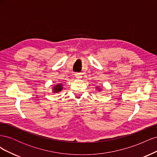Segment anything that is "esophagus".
<instances>
[{
  "instance_id": "1",
  "label": "esophagus",
  "mask_w": 157,
  "mask_h": 157,
  "mask_svg": "<svg viewBox=\"0 0 157 157\" xmlns=\"http://www.w3.org/2000/svg\"><path fill=\"white\" fill-rule=\"evenodd\" d=\"M75 75L76 78H82V75H81V74H80V73H77L75 74Z\"/></svg>"
}]
</instances>
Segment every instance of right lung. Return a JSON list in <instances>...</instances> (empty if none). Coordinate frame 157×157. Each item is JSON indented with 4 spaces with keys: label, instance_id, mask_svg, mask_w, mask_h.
Instances as JSON below:
<instances>
[{
    "label": "right lung",
    "instance_id": "1",
    "mask_svg": "<svg viewBox=\"0 0 157 157\" xmlns=\"http://www.w3.org/2000/svg\"><path fill=\"white\" fill-rule=\"evenodd\" d=\"M62 89H63L62 84H57L56 86H54V87L53 88V91H54V92H55V93L59 92L61 91V90H62Z\"/></svg>",
    "mask_w": 157,
    "mask_h": 157
}]
</instances>
